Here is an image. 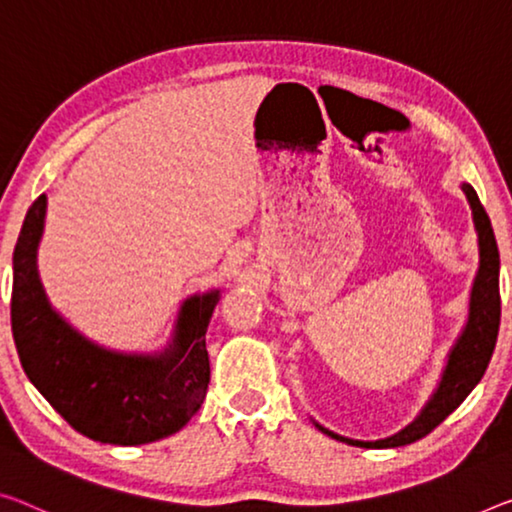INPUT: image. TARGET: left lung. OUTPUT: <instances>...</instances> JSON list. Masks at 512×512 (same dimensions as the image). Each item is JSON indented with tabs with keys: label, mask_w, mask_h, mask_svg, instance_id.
<instances>
[{
	"label": "left lung",
	"mask_w": 512,
	"mask_h": 512,
	"mask_svg": "<svg viewBox=\"0 0 512 512\" xmlns=\"http://www.w3.org/2000/svg\"><path fill=\"white\" fill-rule=\"evenodd\" d=\"M462 192L467 194L471 215H474V226L478 233V256H481V261H478V272L474 286H471L467 325L462 329L458 341H455L453 350L448 352V361L442 373V380H439V387L432 393V398L410 426L387 439H377V442H359V439L341 437L316 423L318 430L338 439V442L364 448H396L426 437L428 432L435 430L448 414L458 410L462 400L471 393V389L481 382L485 368L490 364L494 345H497L501 320L499 249L497 240H494L490 217H487L485 208L481 206V201H478L476 190L465 183L462 185Z\"/></svg>",
	"instance_id": "left-lung-1"
}]
</instances>
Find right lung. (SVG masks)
I'll use <instances>...</instances> for the list:
<instances>
[{"label": "right lung", "instance_id": "add662e5", "mask_svg": "<svg viewBox=\"0 0 512 512\" xmlns=\"http://www.w3.org/2000/svg\"><path fill=\"white\" fill-rule=\"evenodd\" d=\"M47 196L27 210L13 251L11 329L20 364L47 403L84 437L139 446L185 426L206 398V329L219 290L192 295L178 311L171 343L157 355L100 348L52 309L36 267Z\"/></svg>", "mask_w": 512, "mask_h": 512}]
</instances>
